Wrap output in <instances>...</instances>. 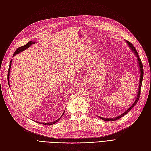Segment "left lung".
I'll return each instance as SVG.
<instances>
[{
    "label": "left lung",
    "mask_w": 151,
    "mask_h": 151,
    "mask_svg": "<svg viewBox=\"0 0 151 151\" xmlns=\"http://www.w3.org/2000/svg\"><path fill=\"white\" fill-rule=\"evenodd\" d=\"M126 40V42L128 46L132 50V51L134 52V53L136 55V56L137 57V62H138V64H139V68L140 70V81H139V89H138V92L137 93V97L136 98V100H135L134 102L133 103V104L128 109H127V111L124 112L123 114H122L121 115H120L119 116H117L116 117H114V118H104V117H101L98 116L100 119H101L102 120L104 121H116L117 119L121 118L122 117H123L124 116H125L126 114H127L131 110V109H132V107H134V106H135V105L136 104L137 102H138L139 99V97H140V95H141V86H142V79H143V76H144V69H143V65L142 63L141 62V58L139 57V54L137 53V51L136 50V49H135V47H134V45L130 42H129L128 40Z\"/></svg>",
    "instance_id": "1"
}]
</instances>
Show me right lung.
<instances>
[{
  "label": "right lung",
  "mask_w": 151,
  "mask_h": 151,
  "mask_svg": "<svg viewBox=\"0 0 151 151\" xmlns=\"http://www.w3.org/2000/svg\"><path fill=\"white\" fill-rule=\"evenodd\" d=\"M35 43V42H33V41H30V42H29L28 43H27L25 45H23V46H22V47H19L15 51V52H14V55H13V56H15V55H16V54H19V53H20L21 52H22V51H24V50H25V49H27V48H29V47L32 45V44H34ZM12 59H11V60H10V64H9V70H8V74H7V80H8V84H9V87H10V84H9V76H10V68H11V64H12ZM64 113H63V114H62V116L61 117H62L63 116V115H64ZM61 117H60V118H59L58 120H55V121H53V122H47V123H45V122H37V123H39V124H44V125H53V124H55L57 122H58V121H59V119L61 118Z\"/></svg>",
  "instance_id": "1"
}]
</instances>
